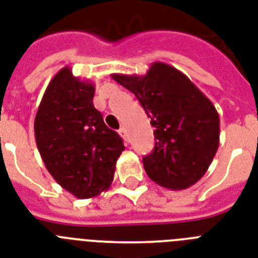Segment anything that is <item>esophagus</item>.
I'll return each instance as SVG.
<instances>
[{
  "label": "esophagus",
  "mask_w": 258,
  "mask_h": 258,
  "mask_svg": "<svg viewBox=\"0 0 258 258\" xmlns=\"http://www.w3.org/2000/svg\"><path fill=\"white\" fill-rule=\"evenodd\" d=\"M119 134H120V137L124 139V142L128 141V135H127V131H125V128L119 130Z\"/></svg>",
  "instance_id": "esophagus-1"
}]
</instances>
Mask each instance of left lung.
<instances>
[{"mask_svg":"<svg viewBox=\"0 0 258 258\" xmlns=\"http://www.w3.org/2000/svg\"><path fill=\"white\" fill-rule=\"evenodd\" d=\"M137 96L155 137L143 166L155 183L183 190L205 175L220 145V116L213 103L174 67L153 62L145 76L113 74Z\"/></svg>","mask_w":258,"mask_h":258,"instance_id":"8db88e82","label":"left lung"}]
</instances>
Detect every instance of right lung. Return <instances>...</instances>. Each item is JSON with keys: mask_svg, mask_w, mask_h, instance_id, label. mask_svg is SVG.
<instances>
[{"mask_svg": "<svg viewBox=\"0 0 258 258\" xmlns=\"http://www.w3.org/2000/svg\"><path fill=\"white\" fill-rule=\"evenodd\" d=\"M95 86L64 67L46 87L34 119V138L54 180L76 198L111 186L124 145L93 107Z\"/></svg>", "mask_w": 258, "mask_h": 258, "instance_id": "add662e5", "label": "right lung"}]
</instances>
